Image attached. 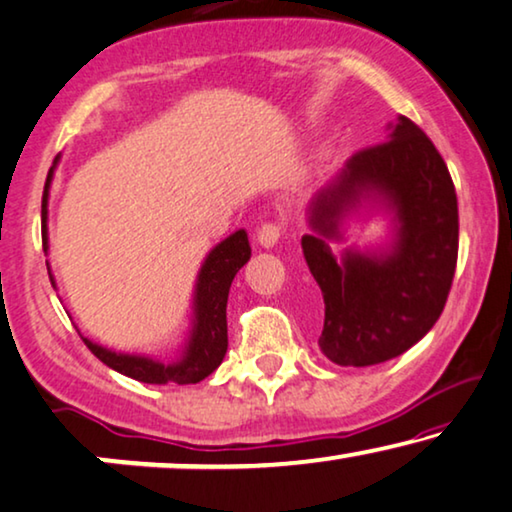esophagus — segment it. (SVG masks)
<instances>
[{"instance_id":"34e87169","label":"esophagus","mask_w":512,"mask_h":512,"mask_svg":"<svg viewBox=\"0 0 512 512\" xmlns=\"http://www.w3.org/2000/svg\"><path fill=\"white\" fill-rule=\"evenodd\" d=\"M280 234H283V227L276 225V222H266V225L259 227L257 232V243L262 248H273L280 239Z\"/></svg>"}]
</instances>
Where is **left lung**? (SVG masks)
I'll use <instances>...</instances> for the list:
<instances>
[{
    "mask_svg": "<svg viewBox=\"0 0 512 512\" xmlns=\"http://www.w3.org/2000/svg\"><path fill=\"white\" fill-rule=\"evenodd\" d=\"M393 215L385 249H346L329 240L361 201ZM313 232L301 248L325 299L318 338L338 366H373L399 357L441 318L459 250L457 194L441 153L413 120L399 115L387 141L359 150L308 206Z\"/></svg>",
    "mask_w": 512,
    "mask_h": 512,
    "instance_id": "obj_1",
    "label": "left lung"
}]
</instances>
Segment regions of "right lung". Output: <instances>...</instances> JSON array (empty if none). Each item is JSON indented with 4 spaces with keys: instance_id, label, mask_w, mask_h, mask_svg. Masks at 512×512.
Segmentation results:
<instances>
[{
    "instance_id": "obj_1",
    "label": "right lung",
    "mask_w": 512,
    "mask_h": 512,
    "mask_svg": "<svg viewBox=\"0 0 512 512\" xmlns=\"http://www.w3.org/2000/svg\"><path fill=\"white\" fill-rule=\"evenodd\" d=\"M60 155L55 157L53 167L48 171L46 187H43L41 199V239L43 250L48 253V190L53 181L55 164ZM250 259V243L246 229H239L225 241H220L211 253L206 255L201 264L197 285H194V318L192 329L187 336L183 355L176 362H160V359L143 357V355H127V352H115L102 348L99 343H92L83 338L92 355L99 362H104L109 369L122 373V376L139 380L148 385H194L199 380L211 376L225 359L227 352V297L232 280L243 264ZM48 264V262H46ZM50 283L53 273L48 271Z\"/></svg>"
}]
</instances>
